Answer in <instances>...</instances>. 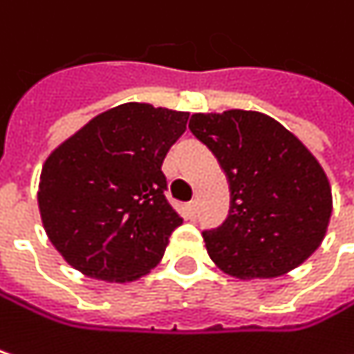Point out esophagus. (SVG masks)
<instances>
[{"label": "esophagus", "mask_w": 354, "mask_h": 354, "mask_svg": "<svg viewBox=\"0 0 354 354\" xmlns=\"http://www.w3.org/2000/svg\"><path fill=\"white\" fill-rule=\"evenodd\" d=\"M187 214H189V217H195V215H197V201L187 203Z\"/></svg>", "instance_id": "esophagus-1"}]
</instances>
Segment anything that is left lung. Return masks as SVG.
Masks as SVG:
<instances>
[{
	"label": "left lung",
	"mask_w": 354,
	"mask_h": 354,
	"mask_svg": "<svg viewBox=\"0 0 354 354\" xmlns=\"http://www.w3.org/2000/svg\"><path fill=\"white\" fill-rule=\"evenodd\" d=\"M189 131L230 183V214L203 232L209 258L241 280L276 278L300 266L326 234L328 179L280 122L254 111L193 114Z\"/></svg>",
	"instance_id": "8db88e82"
}]
</instances>
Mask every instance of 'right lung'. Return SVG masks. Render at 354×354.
I'll use <instances>...</instances> for the list:
<instances>
[{"mask_svg":"<svg viewBox=\"0 0 354 354\" xmlns=\"http://www.w3.org/2000/svg\"><path fill=\"white\" fill-rule=\"evenodd\" d=\"M187 118L127 102L94 116L46 159L39 215L68 264L109 282L135 280L159 264L183 223L165 197L161 165Z\"/></svg>","mask_w":354,"mask_h":354,"instance_id":"1","label":"right lung"}]
</instances>
